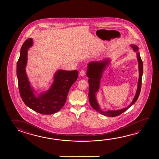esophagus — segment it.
I'll return each instance as SVG.
<instances>
[{"mask_svg": "<svg viewBox=\"0 0 159 159\" xmlns=\"http://www.w3.org/2000/svg\"><path fill=\"white\" fill-rule=\"evenodd\" d=\"M85 71L84 70H81L80 72V75L81 76H83L85 75Z\"/></svg>", "mask_w": 159, "mask_h": 159, "instance_id": "obj_1", "label": "esophagus"}]
</instances>
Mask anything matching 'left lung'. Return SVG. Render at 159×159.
I'll use <instances>...</instances> for the list:
<instances>
[{
  "label": "left lung",
  "instance_id": "8db88e82",
  "mask_svg": "<svg viewBox=\"0 0 159 159\" xmlns=\"http://www.w3.org/2000/svg\"><path fill=\"white\" fill-rule=\"evenodd\" d=\"M133 50L135 52H138V48L135 45H131ZM137 59L139 63V78L138 81V89L136 93L135 96L133 99L132 102L128 107L124 109L118 110H109L107 111H103L100 109L99 104L96 101V93L98 91L100 85V81L102 78V74L105 67L109 63V59H106L100 61H92L88 65V70L86 75L88 77L89 80V100L91 107L95 110L96 111L100 114L110 117H115L121 114L122 112L131 107L135 103L140 93L141 83H142V76L143 73V63L141 59L139 52H137Z\"/></svg>",
  "mask_w": 159,
  "mask_h": 159
}]
</instances>
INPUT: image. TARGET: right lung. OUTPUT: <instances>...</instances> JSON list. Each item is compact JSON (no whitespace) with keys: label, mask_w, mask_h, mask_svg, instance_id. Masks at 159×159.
Here are the masks:
<instances>
[{"label":"right lung","mask_w":159,"mask_h":159,"mask_svg":"<svg viewBox=\"0 0 159 159\" xmlns=\"http://www.w3.org/2000/svg\"><path fill=\"white\" fill-rule=\"evenodd\" d=\"M32 45L31 38L24 42L17 62L16 74L20 95L25 104L31 109L42 114H52L59 111L65 104L69 89L78 79V71L76 70L57 71L49 90L35 97L25 72L27 49Z\"/></svg>","instance_id":"1"}]
</instances>
